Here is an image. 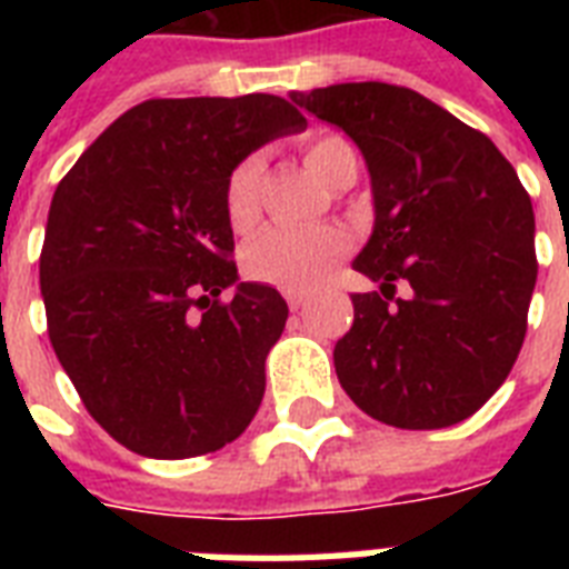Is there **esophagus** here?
<instances>
[{
  "label": "esophagus",
  "instance_id": "1",
  "mask_svg": "<svg viewBox=\"0 0 569 569\" xmlns=\"http://www.w3.org/2000/svg\"><path fill=\"white\" fill-rule=\"evenodd\" d=\"M283 298L289 301L292 310H301L303 303H307V292H301V289H283Z\"/></svg>",
  "mask_w": 569,
  "mask_h": 569
}]
</instances>
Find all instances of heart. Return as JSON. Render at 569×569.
<instances>
[{
    "label": "heart",
    "mask_w": 569,
    "mask_h": 569,
    "mask_svg": "<svg viewBox=\"0 0 569 569\" xmlns=\"http://www.w3.org/2000/svg\"><path fill=\"white\" fill-rule=\"evenodd\" d=\"M303 164L330 189L351 186L357 177V156L346 138L316 136L303 144ZM262 159L244 156L223 182V212L236 232H250L259 218V191H262ZM348 250V236L337 223H319L303 230L259 232L248 244L244 268L253 280L280 289H310L328 274L330 266Z\"/></svg>",
    "instance_id": "obj_1"
}]
</instances>
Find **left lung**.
I'll return each mask as SVG.
<instances>
[{"label": "left lung", "mask_w": 569, "mask_h": 569, "mask_svg": "<svg viewBox=\"0 0 569 569\" xmlns=\"http://www.w3.org/2000/svg\"><path fill=\"white\" fill-rule=\"evenodd\" d=\"M292 102L351 136L372 177L375 230L355 268L380 292L351 295L339 383L392 428L463 422L502 387L529 328V191L485 132L410 88L346 82ZM396 282L410 299L395 298Z\"/></svg>", "instance_id": "obj_1"}]
</instances>
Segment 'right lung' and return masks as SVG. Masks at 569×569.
<instances>
[{
    "label": "right lung",
    "instance_id": "1",
    "mask_svg": "<svg viewBox=\"0 0 569 569\" xmlns=\"http://www.w3.org/2000/svg\"><path fill=\"white\" fill-rule=\"evenodd\" d=\"M303 127L274 93L147 100L58 182L40 250L49 342L88 413L129 451L197 458L257 416L289 307L271 286L236 283L223 182Z\"/></svg>",
    "mask_w": 569,
    "mask_h": 569
}]
</instances>
